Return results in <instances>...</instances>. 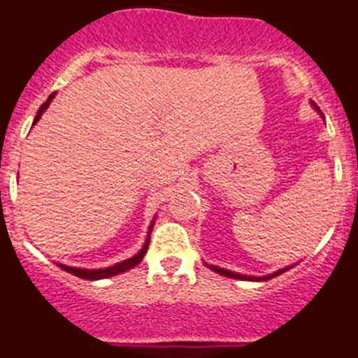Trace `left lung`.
Masks as SVG:
<instances>
[{
	"label": "left lung",
	"mask_w": 358,
	"mask_h": 358,
	"mask_svg": "<svg viewBox=\"0 0 358 358\" xmlns=\"http://www.w3.org/2000/svg\"><path fill=\"white\" fill-rule=\"evenodd\" d=\"M315 108H317V105H315ZM317 110H318V108H317ZM208 267H210L211 271L218 273V275H222V276H227V278H234V280H253V282H260V280H269V278H273V276L282 275V273H285L287 269H289V267H287V269H282V271H276V273H273V275L262 276V278H259V276H243V275H238V273L227 271V269H222V267H217V266H208Z\"/></svg>",
	"instance_id": "obj_1"
}]
</instances>
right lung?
I'll use <instances>...</instances> for the list:
<instances>
[{
	"label": "right lung",
	"mask_w": 358,
	"mask_h": 358,
	"mask_svg": "<svg viewBox=\"0 0 358 358\" xmlns=\"http://www.w3.org/2000/svg\"><path fill=\"white\" fill-rule=\"evenodd\" d=\"M52 98H54V94L48 96L47 101H45L43 105L40 106V110H38V113H36V117H34V122H33V124H36L38 120H40L41 113H43L45 110L48 108V105H50ZM152 224H154V222H152ZM150 229H152V225H150ZM148 234H150V232H148ZM147 250H148V239H147V243H145V245H143V248H141L140 252L136 253V255L131 257V259H127V260H124V262L115 264V266H112V267H106V269H78V267L64 266V264H59V267H61V269H64L66 273H71V275L78 276V278H82V280H101V278H110V276L120 275V273L127 271V269H131V267L138 266V264L141 262V259H143L145 253H147Z\"/></svg>",
	"instance_id": "add662e5"
}]
</instances>
